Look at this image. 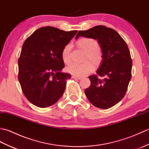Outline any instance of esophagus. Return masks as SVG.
<instances>
[{"label":"esophagus","instance_id":"1","mask_svg":"<svg viewBox=\"0 0 149 149\" xmlns=\"http://www.w3.org/2000/svg\"><path fill=\"white\" fill-rule=\"evenodd\" d=\"M72 78H74V79H77V80H81V77H77V76H72Z\"/></svg>","mask_w":149,"mask_h":149}]
</instances>
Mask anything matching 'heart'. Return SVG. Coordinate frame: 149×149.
I'll list each match as a JSON object with an SVG mask.
<instances>
[{"label":"heart","instance_id":"heart-1","mask_svg":"<svg viewBox=\"0 0 149 149\" xmlns=\"http://www.w3.org/2000/svg\"><path fill=\"white\" fill-rule=\"evenodd\" d=\"M78 45L86 52L84 64H77L72 62L65 68V70L69 73L77 77H83L91 72L94 66L100 65L102 61V53L101 49L97 47V42L94 39L84 38L79 39ZM71 45H65L62 52V58L64 62L68 64L70 61V53Z\"/></svg>","mask_w":149,"mask_h":149}]
</instances>
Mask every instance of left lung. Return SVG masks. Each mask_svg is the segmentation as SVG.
I'll return each instance as SVG.
<instances>
[{"instance_id":"left-lung-1","label":"left lung","mask_w":149,"mask_h":149,"mask_svg":"<svg viewBox=\"0 0 149 149\" xmlns=\"http://www.w3.org/2000/svg\"><path fill=\"white\" fill-rule=\"evenodd\" d=\"M95 39L102 53L96 75L88 77L91 86L85 93L95 107L108 109L117 104L125 94L131 78L132 60L126 42L117 32L103 25L80 31L76 36ZM103 76V80L97 76Z\"/></svg>"}]
</instances>
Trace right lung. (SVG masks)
I'll return each mask as SVG.
<instances>
[{
	"label": "right lung",
	"instance_id": "obj_1",
	"mask_svg": "<svg viewBox=\"0 0 149 149\" xmlns=\"http://www.w3.org/2000/svg\"><path fill=\"white\" fill-rule=\"evenodd\" d=\"M77 32L44 27L25 41L18 62V80L25 96L36 107H50L63 95L71 74L62 72V52Z\"/></svg>",
	"mask_w": 149,
	"mask_h": 149
}]
</instances>
